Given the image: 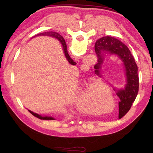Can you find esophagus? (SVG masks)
Instances as JSON below:
<instances>
[{
  "instance_id": "esophagus-1",
  "label": "esophagus",
  "mask_w": 153,
  "mask_h": 153,
  "mask_svg": "<svg viewBox=\"0 0 153 153\" xmlns=\"http://www.w3.org/2000/svg\"><path fill=\"white\" fill-rule=\"evenodd\" d=\"M83 68H84V69H89V67L87 66H83Z\"/></svg>"
}]
</instances>
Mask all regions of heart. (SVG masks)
<instances>
[{"label": "heart", "instance_id": "obj_1", "mask_svg": "<svg viewBox=\"0 0 153 153\" xmlns=\"http://www.w3.org/2000/svg\"><path fill=\"white\" fill-rule=\"evenodd\" d=\"M92 100L95 105L99 106L104 103H112L113 98L110 93L95 87L89 93H84L82 95L79 102L81 108L85 111H91Z\"/></svg>", "mask_w": 153, "mask_h": 153}]
</instances>
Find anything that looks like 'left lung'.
<instances>
[{
	"label": "left lung",
	"instance_id": "1",
	"mask_svg": "<svg viewBox=\"0 0 153 153\" xmlns=\"http://www.w3.org/2000/svg\"><path fill=\"white\" fill-rule=\"evenodd\" d=\"M97 56V63L95 65V73L100 76V68L106 54L116 55L123 62L125 68L126 84L123 89H114L119 97V119L122 118L128 112L132 103L135 101L139 91L138 68L130 51L125 44L117 39L106 36L97 40L95 45Z\"/></svg>",
	"mask_w": 153,
	"mask_h": 153
}]
</instances>
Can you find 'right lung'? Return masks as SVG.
Returning a JSON list of instances; mask_svg holds the SVG:
<instances>
[{"label": "right lung", "mask_w": 153, "mask_h": 153, "mask_svg": "<svg viewBox=\"0 0 153 153\" xmlns=\"http://www.w3.org/2000/svg\"><path fill=\"white\" fill-rule=\"evenodd\" d=\"M39 35H48V36H51V37H53L54 38L57 39L59 41L60 43H62V45L64 52V54H65V56H66V59L68 60V62H69L71 65H76V63L72 59H71V58H70V56H69V54H68L66 42H65L64 39L63 38L62 36V35H60V34H58V33H56V32H53V31L45 32V33H39L37 35H35V36H39ZM35 36H34V37H35ZM28 111L30 112L32 115H33L34 116L37 117V118H39L41 120H54V118H53V117H51V116H49V117H48V116L43 117V116H41L39 114H36V113L33 112L31 111V110H29Z\"/></svg>", "instance_id": "obj_1"}]
</instances>
